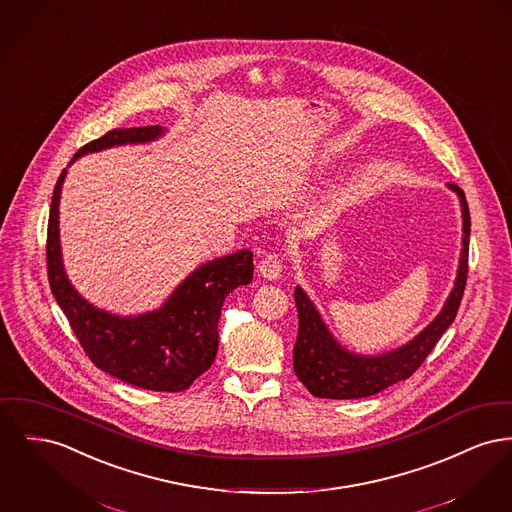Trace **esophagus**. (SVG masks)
<instances>
[{"instance_id": "obj_1", "label": "esophagus", "mask_w": 512, "mask_h": 512, "mask_svg": "<svg viewBox=\"0 0 512 512\" xmlns=\"http://www.w3.org/2000/svg\"><path fill=\"white\" fill-rule=\"evenodd\" d=\"M259 274L265 278V280H276L282 272V261L278 255H265L259 263Z\"/></svg>"}]
</instances>
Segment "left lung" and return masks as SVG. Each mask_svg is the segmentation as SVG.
Wrapping results in <instances>:
<instances>
[{
	"instance_id": "8db88e82",
	"label": "left lung",
	"mask_w": 512,
	"mask_h": 512,
	"mask_svg": "<svg viewBox=\"0 0 512 512\" xmlns=\"http://www.w3.org/2000/svg\"><path fill=\"white\" fill-rule=\"evenodd\" d=\"M447 187L456 193L462 211V249L454 286L439 315L406 344L392 348L389 352L367 356L348 350L334 338L305 290L296 286L294 300L298 307L300 331L294 346V371L313 396L348 400L385 391L394 383L408 379L435 348L443 332L451 327L464 294L468 274L470 211L464 191L454 183H449Z\"/></svg>"
}]
</instances>
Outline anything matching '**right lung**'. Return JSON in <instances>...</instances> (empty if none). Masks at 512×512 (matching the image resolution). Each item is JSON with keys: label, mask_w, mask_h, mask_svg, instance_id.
Here are the masks:
<instances>
[{"label": "right lung", "mask_w": 512, "mask_h": 512, "mask_svg": "<svg viewBox=\"0 0 512 512\" xmlns=\"http://www.w3.org/2000/svg\"><path fill=\"white\" fill-rule=\"evenodd\" d=\"M164 133L160 125L112 129L79 149L71 164L91 152L147 145ZM65 176L67 168L52 195L46 261L52 294L71 329L92 363L108 375L147 391H185L216 358L222 303L238 286L253 280V253L240 249L199 265L158 309L137 315L100 309L77 292L63 267L60 199Z\"/></svg>", "instance_id": "1"}]
</instances>
